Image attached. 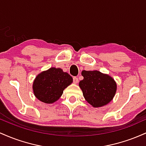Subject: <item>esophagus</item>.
I'll use <instances>...</instances> for the list:
<instances>
[{
    "label": "esophagus",
    "instance_id": "obj_1",
    "mask_svg": "<svg viewBox=\"0 0 146 146\" xmlns=\"http://www.w3.org/2000/svg\"><path fill=\"white\" fill-rule=\"evenodd\" d=\"M73 82L74 83H75V84H77L79 82V80H78V78H77V77H73Z\"/></svg>",
    "mask_w": 146,
    "mask_h": 146
}]
</instances>
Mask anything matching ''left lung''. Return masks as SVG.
Listing matches in <instances>:
<instances>
[{
	"mask_svg": "<svg viewBox=\"0 0 146 146\" xmlns=\"http://www.w3.org/2000/svg\"><path fill=\"white\" fill-rule=\"evenodd\" d=\"M79 86L86 100L93 107L106 105L113 100L117 90L115 82L109 75L98 71H83Z\"/></svg>",
	"mask_w": 146,
	"mask_h": 146,
	"instance_id": "8db88e82",
	"label": "left lung"
}]
</instances>
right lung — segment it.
Returning a JSON list of instances; mask_svg holds the SVG:
<instances>
[{"mask_svg": "<svg viewBox=\"0 0 146 146\" xmlns=\"http://www.w3.org/2000/svg\"><path fill=\"white\" fill-rule=\"evenodd\" d=\"M73 82V78L60 68H51L42 72L35 79L33 90L35 96L46 104L56 102L63 90Z\"/></svg>", "mask_w": 146, "mask_h": 146, "instance_id": "1", "label": "right lung"}]
</instances>
